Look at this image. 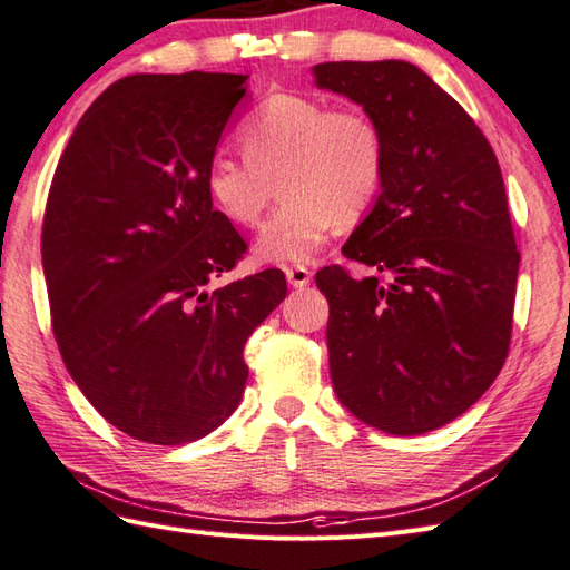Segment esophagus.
Segmentation results:
<instances>
[{
    "instance_id": "34e87169",
    "label": "esophagus",
    "mask_w": 570,
    "mask_h": 570,
    "mask_svg": "<svg viewBox=\"0 0 570 570\" xmlns=\"http://www.w3.org/2000/svg\"><path fill=\"white\" fill-rule=\"evenodd\" d=\"M284 274H286V282L292 284L294 288H304L311 284L313 274L306 269L304 264H294V266H284Z\"/></svg>"
}]
</instances>
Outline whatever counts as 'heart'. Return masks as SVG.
<instances>
[{
	"mask_svg": "<svg viewBox=\"0 0 570 570\" xmlns=\"http://www.w3.org/2000/svg\"><path fill=\"white\" fill-rule=\"evenodd\" d=\"M245 159L217 156L205 190L225 220L257 227L274 184L284 203L254 252L264 262H306L335 223L365 215L384 180V139L370 115L296 92L259 102L237 129Z\"/></svg>",
	"mask_w": 570,
	"mask_h": 570,
	"instance_id": "obj_1",
	"label": "heart"
}]
</instances>
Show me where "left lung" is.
<instances>
[{"instance_id": "1", "label": "left lung", "mask_w": 570, "mask_h": 570, "mask_svg": "<svg viewBox=\"0 0 570 570\" xmlns=\"http://www.w3.org/2000/svg\"><path fill=\"white\" fill-rule=\"evenodd\" d=\"M362 105L384 139V180L343 254L386 276L325 266L333 390L350 414L394 435L445 426L498 377L512 337L519 252L490 141L451 95L406 60L313 68Z\"/></svg>"}]
</instances>
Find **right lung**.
Instances as JSON below:
<instances>
[{"label": "right lung", "mask_w": 570, "mask_h": 570, "mask_svg": "<svg viewBox=\"0 0 570 570\" xmlns=\"http://www.w3.org/2000/svg\"><path fill=\"white\" fill-rule=\"evenodd\" d=\"M247 76H129L82 115L48 190L41 259L66 370L131 439L215 431L247 382L245 343L282 304L264 269L210 292L247 252L205 171Z\"/></svg>", "instance_id": "add662e5"}]
</instances>
